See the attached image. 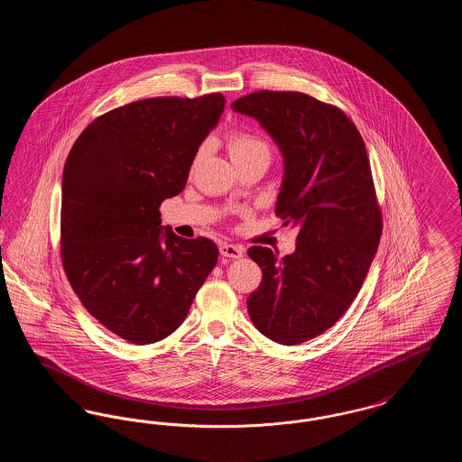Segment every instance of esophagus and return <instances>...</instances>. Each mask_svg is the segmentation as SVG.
Returning <instances> with one entry per match:
<instances>
[{
	"instance_id": "1",
	"label": "esophagus",
	"mask_w": 462,
	"mask_h": 462,
	"mask_svg": "<svg viewBox=\"0 0 462 462\" xmlns=\"http://www.w3.org/2000/svg\"><path fill=\"white\" fill-rule=\"evenodd\" d=\"M220 253L221 256H225V258L237 260V258H242V254H244V247H242V245H237V244H221Z\"/></svg>"
}]
</instances>
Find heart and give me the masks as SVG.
I'll list each match as a JSON object with an SVG mask.
<instances>
[{
  "mask_svg": "<svg viewBox=\"0 0 462 462\" xmlns=\"http://www.w3.org/2000/svg\"><path fill=\"white\" fill-rule=\"evenodd\" d=\"M226 147L230 157L241 159L245 155L254 154V152H268V145L260 134L253 132H245V130H236L226 136ZM204 152V147H200L196 155H194V162H198L199 157Z\"/></svg>",
  "mask_w": 462,
  "mask_h": 462,
  "instance_id": "obj_1",
  "label": "heart"
}]
</instances>
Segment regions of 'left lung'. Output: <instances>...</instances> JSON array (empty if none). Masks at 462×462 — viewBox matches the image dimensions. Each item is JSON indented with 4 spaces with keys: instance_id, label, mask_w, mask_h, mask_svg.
Masks as SVG:
<instances>
[{
    "instance_id": "1",
    "label": "left lung",
    "mask_w": 462,
    "mask_h": 462,
    "mask_svg": "<svg viewBox=\"0 0 462 462\" xmlns=\"http://www.w3.org/2000/svg\"><path fill=\"white\" fill-rule=\"evenodd\" d=\"M232 109L256 117L286 162L275 215L296 223V251L284 258L262 245L247 254L262 282L247 311L263 336L300 345L330 329L352 305L383 234L371 162L352 119L300 91L260 89Z\"/></svg>"
}]
</instances>
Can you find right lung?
Instances as JSON below:
<instances>
[{
	"instance_id": "right-lung-1",
	"label": "right lung",
	"mask_w": 462,
	"mask_h": 462,
	"mask_svg": "<svg viewBox=\"0 0 462 462\" xmlns=\"http://www.w3.org/2000/svg\"><path fill=\"white\" fill-rule=\"evenodd\" d=\"M221 93L155 97L91 121L67 155L60 256L83 307L133 345L175 332L218 262L217 244L161 232L200 142L220 119Z\"/></svg>"
}]
</instances>
